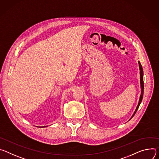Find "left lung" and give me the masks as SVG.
<instances>
[{
    "instance_id": "8db88e82",
    "label": "left lung",
    "mask_w": 159,
    "mask_h": 159,
    "mask_svg": "<svg viewBox=\"0 0 159 159\" xmlns=\"http://www.w3.org/2000/svg\"><path fill=\"white\" fill-rule=\"evenodd\" d=\"M138 64H139V70H140V84H141V89H142V93H141V95H140V97H139V102H138V106L136 109V111H134L133 116L131 117V118L134 116V114H136L137 110L138 109V107L139 106V105L141 103V102H142V98H143V90H144V83H143V68H142V64H140L139 62H138Z\"/></svg>"
}]
</instances>
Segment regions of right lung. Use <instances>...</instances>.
Segmentation results:
<instances>
[{"mask_svg":"<svg viewBox=\"0 0 159 159\" xmlns=\"http://www.w3.org/2000/svg\"><path fill=\"white\" fill-rule=\"evenodd\" d=\"M43 127H45V126H43Z\"/></svg>","mask_w":159,"mask_h":159,"instance_id":"right-lung-1","label":"right lung"}]
</instances>
